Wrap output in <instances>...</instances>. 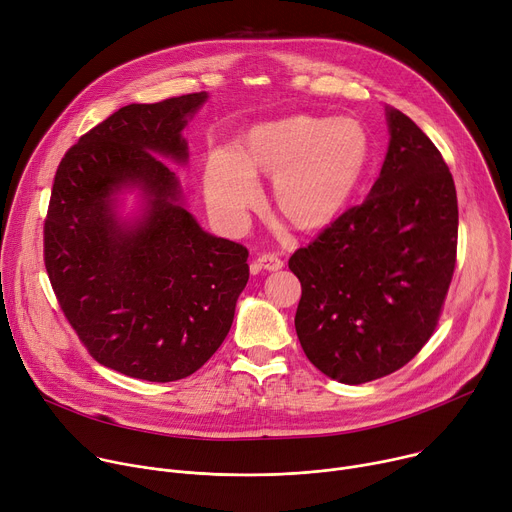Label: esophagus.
I'll list each match as a JSON object with an SVG mask.
<instances>
[{
	"mask_svg": "<svg viewBox=\"0 0 512 512\" xmlns=\"http://www.w3.org/2000/svg\"><path fill=\"white\" fill-rule=\"evenodd\" d=\"M256 264H258V268L268 270V272L281 270V268H283V260H281L277 254H262V256H258Z\"/></svg>",
	"mask_w": 512,
	"mask_h": 512,
	"instance_id": "obj_1",
	"label": "esophagus"
}]
</instances>
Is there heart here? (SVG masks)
<instances>
[{
  "mask_svg": "<svg viewBox=\"0 0 512 512\" xmlns=\"http://www.w3.org/2000/svg\"><path fill=\"white\" fill-rule=\"evenodd\" d=\"M371 143L365 127L350 116L295 114L252 127L238 151L217 147L203 174L211 213L227 227L242 229L260 201L254 174L272 176L277 209L299 229L313 231L342 215L355 196Z\"/></svg>",
  "mask_w": 512,
  "mask_h": 512,
  "instance_id": "obj_1",
  "label": "heart"
}]
</instances>
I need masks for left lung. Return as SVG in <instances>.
Here are the masks:
<instances>
[{
	"instance_id": "1",
	"label": "left lung",
	"mask_w": 512,
	"mask_h": 512,
	"mask_svg": "<svg viewBox=\"0 0 512 512\" xmlns=\"http://www.w3.org/2000/svg\"><path fill=\"white\" fill-rule=\"evenodd\" d=\"M385 116L389 145L367 199L289 260L301 281V348L346 385L385 377L418 355L455 270L453 176L412 119L391 106Z\"/></svg>"
}]
</instances>
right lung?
I'll list each match as a JSON object with an SVG mask.
<instances>
[{"mask_svg":"<svg viewBox=\"0 0 512 512\" xmlns=\"http://www.w3.org/2000/svg\"><path fill=\"white\" fill-rule=\"evenodd\" d=\"M207 92L129 104L61 160L45 221V266L90 355L127 377L168 383L199 371L225 340L248 250L207 233L178 176L184 127ZM137 191L131 216L120 196Z\"/></svg>","mask_w":512,"mask_h":512,"instance_id":"right-lung-1","label":"right lung"}]
</instances>
